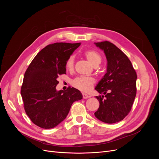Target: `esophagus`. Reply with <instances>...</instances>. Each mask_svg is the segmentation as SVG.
<instances>
[{"label": "esophagus", "instance_id": "obj_1", "mask_svg": "<svg viewBox=\"0 0 159 159\" xmlns=\"http://www.w3.org/2000/svg\"><path fill=\"white\" fill-rule=\"evenodd\" d=\"M89 96L87 94H85V93H82V98H89Z\"/></svg>", "mask_w": 159, "mask_h": 159}]
</instances>
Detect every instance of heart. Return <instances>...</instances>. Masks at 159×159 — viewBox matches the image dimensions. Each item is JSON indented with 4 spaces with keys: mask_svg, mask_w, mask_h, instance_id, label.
Masks as SVG:
<instances>
[{
    "mask_svg": "<svg viewBox=\"0 0 159 159\" xmlns=\"http://www.w3.org/2000/svg\"><path fill=\"white\" fill-rule=\"evenodd\" d=\"M84 57L87 60L92 64L93 66H98L101 62L102 58L100 53L95 50H88L84 53ZM75 57L71 55L69 56L65 62V67L67 70L72 71L74 68ZM95 83V79L91 77L79 76L71 81V84L73 87L77 88L83 92H88L92 88Z\"/></svg>",
    "mask_w": 159,
    "mask_h": 159,
    "instance_id": "heart-1",
    "label": "heart"
}]
</instances>
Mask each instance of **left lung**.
Segmentation results:
<instances>
[{
  "label": "left lung",
  "instance_id": "left-lung-1",
  "mask_svg": "<svg viewBox=\"0 0 159 159\" xmlns=\"http://www.w3.org/2000/svg\"><path fill=\"white\" fill-rule=\"evenodd\" d=\"M104 50L107 66V72L95 89L100 105L96 117L108 124L118 122L129 114L137 93V73L121 50L109 41L95 43Z\"/></svg>",
  "mask_w": 159,
  "mask_h": 159
}]
</instances>
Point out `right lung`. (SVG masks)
<instances>
[{
    "label": "right lung",
    "instance_id": "1",
    "mask_svg": "<svg viewBox=\"0 0 159 159\" xmlns=\"http://www.w3.org/2000/svg\"><path fill=\"white\" fill-rule=\"evenodd\" d=\"M80 43H56L46 46L33 58L24 74L20 94L31 120L44 129L63 121L72 104L82 98L80 91L68 87L56 90L59 75L66 74L65 62Z\"/></svg>",
    "mask_w": 159,
    "mask_h": 159
}]
</instances>
